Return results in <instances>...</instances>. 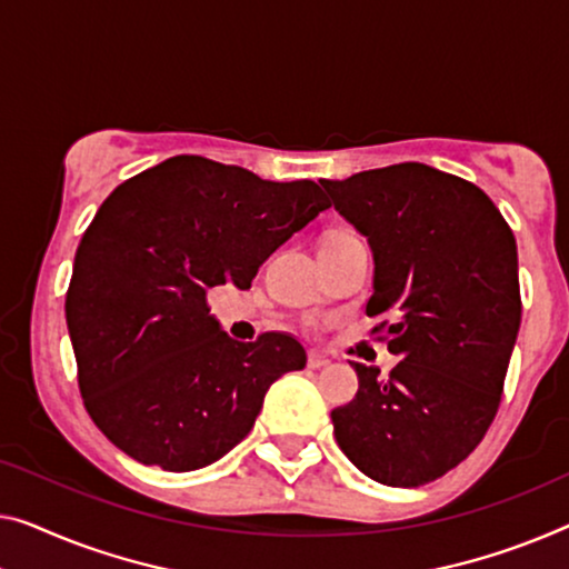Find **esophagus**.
<instances>
[{"mask_svg": "<svg viewBox=\"0 0 569 569\" xmlns=\"http://www.w3.org/2000/svg\"><path fill=\"white\" fill-rule=\"evenodd\" d=\"M329 366H332V360H329L327 355H321V352H311L309 355V368L311 370H325Z\"/></svg>", "mask_w": 569, "mask_h": 569, "instance_id": "34e87169", "label": "esophagus"}]
</instances>
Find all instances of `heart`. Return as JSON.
Returning a JSON list of instances; mask_svg holds the SVG:
<instances>
[{
  "mask_svg": "<svg viewBox=\"0 0 569 569\" xmlns=\"http://www.w3.org/2000/svg\"><path fill=\"white\" fill-rule=\"evenodd\" d=\"M339 237H347V234H339Z\"/></svg>",
  "mask_w": 569,
  "mask_h": 569,
  "instance_id": "b5f03b06",
  "label": "heart"
}]
</instances>
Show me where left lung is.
<instances>
[{
	"mask_svg": "<svg viewBox=\"0 0 569 569\" xmlns=\"http://www.w3.org/2000/svg\"><path fill=\"white\" fill-rule=\"evenodd\" d=\"M372 250L368 317L401 358L391 376L355 362L360 388L332 411L335 437L376 482L442 478L486 437L521 325L511 227L478 186L423 163L321 181Z\"/></svg>",
	"mask_w": 569,
	"mask_h": 569,
	"instance_id": "left-lung-1",
	"label": "left lung"
}]
</instances>
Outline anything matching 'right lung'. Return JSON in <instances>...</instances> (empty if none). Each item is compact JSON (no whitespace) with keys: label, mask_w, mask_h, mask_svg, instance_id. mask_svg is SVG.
<instances>
[{"label":"right lung","mask_w":569,"mask_h":569,"mask_svg":"<svg viewBox=\"0 0 569 569\" xmlns=\"http://www.w3.org/2000/svg\"><path fill=\"white\" fill-rule=\"evenodd\" d=\"M329 209L313 181L176 156L109 193L66 293L79 388L104 437L142 465L207 468L250 435L268 388L307 366L283 332L237 342L209 288H250L281 244Z\"/></svg>","instance_id":"right-lung-1"}]
</instances>
